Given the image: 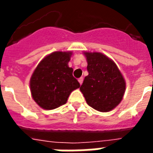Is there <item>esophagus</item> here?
<instances>
[{"mask_svg": "<svg viewBox=\"0 0 153 153\" xmlns=\"http://www.w3.org/2000/svg\"><path fill=\"white\" fill-rule=\"evenodd\" d=\"M83 78H80V79H79V83H80V85L83 83Z\"/></svg>", "mask_w": 153, "mask_h": 153, "instance_id": "obj_1", "label": "esophagus"}]
</instances>
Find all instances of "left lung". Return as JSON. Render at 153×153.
I'll use <instances>...</instances> for the list:
<instances>
[{"label": "left lung", "instance_id": "left-lung-1", "mask_svg": "<svg viewBox=\"0 0 153 153\" xmlns=\"http://www.w3.org/2000/svg\"><path fill=\"white\" fill-rule=\"evenodd\" d=\"M88 75L80 91L87 103L101 112H108L121 102L125 91V80L117 65L100 52H84Z\"/></svg>", "mask_w": 153, "mask_h": 153}]
</instances>
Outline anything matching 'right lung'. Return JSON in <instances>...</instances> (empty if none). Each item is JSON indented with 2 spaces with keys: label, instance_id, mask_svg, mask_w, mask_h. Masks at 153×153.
<instances>
[{
  "label": "right lung",
  "instance_id": "right-lung-1",
  "mask_svg": "<svg viewBox=\"0 0 153 153\" xmlns=\"http://www.w3.org/2000/svg\"><path fill=\"white\" fill-rule=\"evenodd\" d=\"M71 51H55L44 57L30 79L32 97L38 106L53 110L65 104L71 92L80 87L68 65Z\"/></svg>",
  "mask_w": 153,
  "mask_h": 153
}]
</instances>
